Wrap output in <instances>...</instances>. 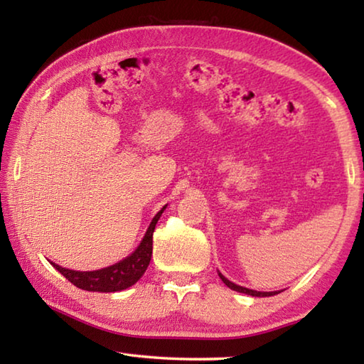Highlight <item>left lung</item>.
Wrapping results in <instances>:
<instances>
[{"instance_id":"left-lung-1","label":"left lung","mask_w":364,"mask_h":364,"mask_svg":"<svg viewBox=\"0 0 364 364\" xmlns=\"http://www.w3.org/2000/svg\"><path fill=\"white\" fill-rule=\"evenodd\" d=\"M218 276H220L221 281H223L228 287L232 289V291H236V292H242V294H247V295H252V297H269V295L278 294V292H258V291H252V289H247V287H242V286L234 284V282H231L230 279H226L225 276L221 274V273H218Z\"/></svg>"}]
</instances>
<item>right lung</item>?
Segmentation results:
<instances>
[{
	"mask_svg": "<svg viewBox=\"0 0 364 364\" xmlns=\"http://www.w3.org/2000/svg\"><path fill=\"white\" fill-rule=\"evenodd\" d=\"M165 207L160 210L156 217L152 218L149 228L144 234L143 241L138 245V249L133 252L132 255L123 258L119 263L112 264V267L101 268L96 271H75L69 268H63L59 264H51L56 268L65 279H69L73 286H77L83 291L90 292H119L123 289L133 286L138 282L144 271L149 267L151 257H152V234L156 230V225L164 213Z\"/></svg>",
	"mask_w": 364,
	"mask_h": 364,
	"instance_id": "obj_1",
	"label": "right lung"
}]
</instances>
